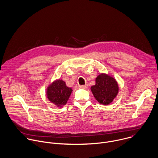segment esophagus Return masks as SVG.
<instances>
[{
    "label": "esophagus",
    "mask_w": 158,
    "mask_h": 158,
    "mask_svg": "<svg viewBox=\"0 0 158 158\" xmlns=\"http://www.w3.org/2000/svg\"><path fill=\"white\" fill-rule=\"evenodd\" d=\"M79 88H80V89H87V88H88V85H87V84H85V85H80V86H79Z\"/></svg>",
    "instance_id": "34e87169"
}]
</instances>
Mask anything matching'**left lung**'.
Returning a JSON list of instances; mask_svg holds the SVG:
<instances>
[{"label":"left lung","mask_w":158,"mask_h":158,"mask_svg":"<svg viewBox=\"0 0 158 158\" xmlns=\"http://www.w3.org/2000/svg\"><path fill=\"white\" fill-rule=\"evenodd\" d=\"M95 98L103 106L112 103L119 92L116 79L106 73H100L95 78V84L90 87Z\"/></svg>","instance_id":"obj_1"}]
</instances>
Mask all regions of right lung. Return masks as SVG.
I'll list each match as a JSON object with an SVG mask.
<instances>
[{
	"mask_svg": "<svg viewBox=\"0 0 158 158\" xmlns=\"http://www.w3.org/2000/svg\"><path fill=\"white\" fill-rule=\"evenodd\" d=\"M72 91L63 79H56L48 85L46 97L50 102L61 108L66 104Z\"/></svg>",
	"mask_w": 158,
	"mask_h": 158,
	"instance_id": "right-lung-1",
	"label": "right lung"
}]
</instances>
